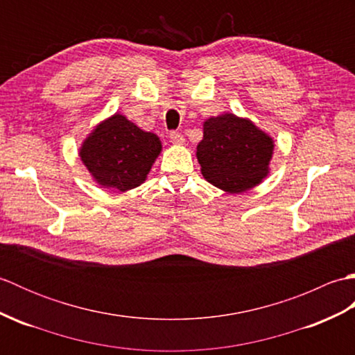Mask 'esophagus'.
<instances>
[{
  "label": "esophagus",
  "mask_w": 355,
  "mask_h": 355,
  "mask_svg": "<svg viewBox=\"0 0 355 355\" xmlns=\"http://www.w3.org/2000/svg\"><path fill=\"white\" fill-rule=\"evenodd\" d=\"M169 139H171V141L173 143V145H183V143H184L183 134H180V132H177V131H172V132L169 134Z\"/></svg>",
  "instance_id": "34e87169"
}]
</instances>
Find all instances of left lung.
<instances>
[{
  "label": "left lung",
  "mask_w": 355,
  "mask_h": 355,
  "mask_svg": "<svg viewBox=\"0 0 355 355\" xmlns=\"http://www.w3.org/2000/svg\"><path fill=\"white\" fill-rule=\"evenodd\" d=\"M275 141L252 120L225 112L207 119L197 146L201 173L229 193L252 189L267 177Z\"/></svg>",
  "instance_id": "left-lung-1"
}]
</instances>
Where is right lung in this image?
<instances>
[{
	"mask_svg": "<svg viewBox=\"0 0 355 355\" xmlns=\"http://www.w3.org/2000/svg\"><path fill=\"white\" fill-rule=\"evenodd\" d=\"M160 153V139L140 130L122 114L97 125L79 149L80 160L94 182L120 192L145 182Z\"/></svg>",
	"mask_w": 355,
	"mask_h": 355,
	"instance_id": "right-lung-1",
	"label": "right lung"
}]
</instances>
